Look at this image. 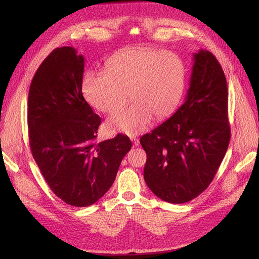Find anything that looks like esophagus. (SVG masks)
Returning a JSON list of instances; mask_svg holds the SVG:
<instances>
[{
	"instance_id": "34e87169",
	"label": "esophagus",
	"mask_w": 259,
	"mask_h": 259,
	"mask_svg": "<svg viewBox=\"0 0 259 259\" xmlns=\"http://www.w3.org/2000/svg\"><path fill=\"white\" fill-rule=\"evenodd\" d=\"M131 140H132L133 145H134L135 147L139 146V139H138L136 136H131Z\"/></svg>"
}]
</instances>
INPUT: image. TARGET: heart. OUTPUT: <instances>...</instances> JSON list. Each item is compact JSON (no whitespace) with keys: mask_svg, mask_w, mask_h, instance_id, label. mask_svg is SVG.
Masks as SVG:
<instances>
[{"mask_svg":"<svg viewBox=\"0 0 259 259\" xmlns=\"http://www.w3.org/2000/svg\"><path fill=\"white\" fill-rule=\"evenodd\" d=\"M185 65L177 54L153 49H130L116 54L105 71H89L83 79V94L90 105L110 113L127 99L133 103L107 121L112 132L137 134L144 131L152 114H169L183 97Z\"/></svg>","mask_w":259,"mask_h":259,"instance_id":"heart-1","label":"heart"}]
</instances>
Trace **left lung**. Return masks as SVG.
Returning <instances> with one entry per match:
<instances>
[{
	"label": "left lung",
	"mask_w": 259,
	"mask_h": 259,
	"mask_svg": "<svg viewBox=\"0 0 259 259\" xmlns=\"http://www.w3.org/2000/svg\"><path fill=\"white\" fill-rule=\"evenodd\" d=\"M190 86L169 119L140 138L147 153L144 178L156 197L189 202L214 179L230 142L228 88L216 57L193 55Z\"/></svg>",
	"instance_id": "left-lung-1"
}]
</instances>
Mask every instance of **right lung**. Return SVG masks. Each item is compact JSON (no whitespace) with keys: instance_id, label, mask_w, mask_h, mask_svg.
I'll list each match as a JSON object with an SVG mask.
<instances>
[{"instance_id":"1","label":"right lung","mask_w":259,"mask_h":259,"mask_svg":"<svg viewBox=\"0 0 259 259\" xmlns=\"http://www.w3.org/2000/svg\"><path fill=\"white\" fill-rule=\"evenodd\" d=\"M84 57L70 46L54 50L30 85L31 152L51 190L69 205L90 206L110 189L132 148L117 134L97 143L100 117L82 94Z\"/></svg>"}]
</instances>
